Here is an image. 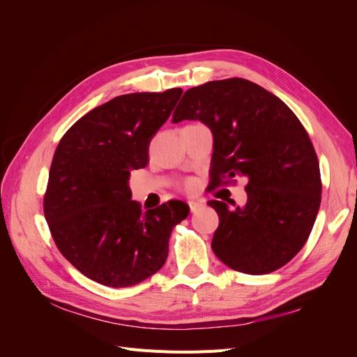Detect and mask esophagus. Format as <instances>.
<instances>
[{
  "label": "esophagus",
  "mask_w": 357,
  "mask_h": 357,
  "mask_svg": "<svg viewBox=\"0 0 357 357\" xmlns=\"http://www.w3.org/2000/svg\"><path fill=\"white\" fill-rule=\"evenodd\" d=\"M188 204H189V208H190V211H192V213L198 211V210L202 207V205H204L201 201H189Z\"/></svg>",
  "instance_id": "esophagus-1"
}]
</instances>
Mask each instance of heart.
I'll return each mask as SVG.
<instances>
[{
    "label": "heart",
    "mask_w": 357,
    "mask_h": 357,
    "mask_svg": "<svg viewBox=\"0 0 357 357\" xmlns=\"http://www.w3.org/2000/svg\"><path fill=\"white\" fill-rule=\"evenodd\" d=\"M193 186H195V183H193V181H186L185 189H186V190H192V189H193Z\"/></svg>",
    "instance_id": "heart-1"
}]
</instances>
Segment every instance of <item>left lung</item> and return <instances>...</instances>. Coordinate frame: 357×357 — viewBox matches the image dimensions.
I'll return each mask as SVG.
<instances>
[{"mask_svg": "<svg viewBox=\"0 0 357 357\" xmlns=\"http://www.w3.org/2000/svg\"><path fill=\"white\" fill-rule=\"evenodd\" d=\"M181 121L211 129L213 188L248 180L244 207L208 201L219 214L214 255L252 275L284 266L307 243L321 201L319 159L299 119L262 86L232 77L186 91L172 114Z\"/></svg>", "mask_w": 357, "mask_h": 357, "instance_id": "8db88e82", "label": "left lung"}]
</instances>
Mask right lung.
I'll return each mask as SVG.
<instances>
[{"mask_svg":"<svg viewBox=\"0 0 357 357\" xmlns=\"http://www.w3.org/2000/svg\"><path fill=\"white\" fill-rule=\"evenodd\" d=\"M183 91L116 96L80 117L53 155L43 201L59 252L109 287L142 283L164 266L172 228L189 205L168 201L143 211L128 180L149 162V144Z\"/></svg>","mask_w":357,"mask_h":357,"instance_id":"add662e5","label":"right lung"}]
</instances>
